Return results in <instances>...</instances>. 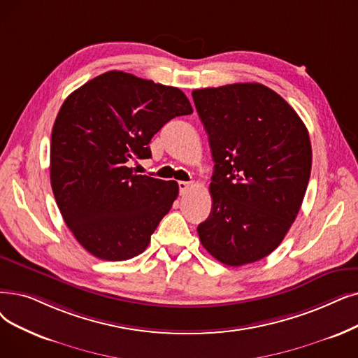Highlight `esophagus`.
Returning a JSON list of instances; mask_svg holds the SVG:
<instances>
[{"mask_svg": "<svg viewBox=\"0 0 358 358\" xmlns=\"http://www.w3.org/2000/svg\"><path fill=\"white\" fill-rule=\"evenodd\" d=\"M190 185H192V184H190V182H187V181H180V182H178L180 193H181V194H184L185 192H187V190L190 189Z\"/></svg>", "mask_w": 358, "mask_h": 358, "instance_id": "obj_1", "label": "esophagus"}]
</instances>
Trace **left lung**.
I'll list each match as a JSON object with an SVG mask.
<instances>
[{
	"mask_svg": "<svg viewBox=\"0 0 358 358\" xmlns=\"http://www.w3.org/2000/svg\"><path fill=\"white\" fill-rule=\"evenodd\" d=\"M215 162L212 210L197 227L206 250L243 266L271 255L297 217L312 169L308 131L260 83L193 90Z\"/></svg>",
	"mask_w": 358,
	"mask_h": 358,
	"instance_id": "8db88e82",
	"label": "left lung"
}]
</instances>
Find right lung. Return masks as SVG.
Masks as SVG:
<instances>
[{"mask_svg":"<svg viewBox=\"0 0 358 358\" xmlns=\"http://www.w3.org/2000/svg\"><path fill=\"white\" fill-rule=\"evenodd\" d=\"M193 108L173 86L106 71L67 96L51 136V185L76 240L102 260L141 255L178 196L176 181L137 176L150 138Z\"/></svg>","mask_w":358,"mask_h":358,"instance_id":"right-lung-1","label":"right lung"}]
</instances>
